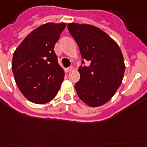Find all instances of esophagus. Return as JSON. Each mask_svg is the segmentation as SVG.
<instances>
[{"label": "esophagus", "mask_w": 147, "mask_h": 147, "mask_svg": "<svg viewBox=\"0 0 147 147\" xmlns=\"http://www.w3.org/2000/svg\"><path fill=\"white\" fill-rule=\"evenodd\" d=\"M73 70V67H69V68H65V72H69V71H71Z\"/></svg>", "instance_id": "34e87169"}]
</instances>
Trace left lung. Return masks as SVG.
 <instances>
[{
	"label": "left lung",
	"mask_w": 147,
	"mask_h": 147,
	"mask_svg": "<svg viewBox=\"0 0 147 147\" xmlns=\"http://www.w3.org/2000/svg\"><path fill=\"white\" fill-rule=\"evenodd\" d=\"M68 29L82 59L90 63L79 67L77 94L90 107L101 106L115 95L123 79L125 66L120 47L106 32L91 25L68 23Z\"/></svg>",
	"instance_id": "1"
}]
</instances>
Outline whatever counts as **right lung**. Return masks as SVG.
<instances>
[{
	"mask_svg": "<svg viewBox=\"0 0 147 147\" xmlns=\"http://www.w3.org/2000/svg\"><path fill=\"white\" fill-rule=\"evenodd\" d=\"M66 23L43 24L30 32L14 52L12 71L29 101L43 104L55 97L65 78L54 51Z\"/></svg>",
	"mask_w": 147,
	"mask_h": 147,
	"instance_id": "right-lung-1",
	"label": "right lung"
}]
</instances>
